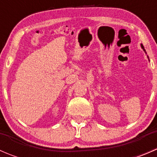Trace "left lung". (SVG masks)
Listing matches in <instances>:
<instances>
[{"instance_id": "1", "label": "left lung", "mask_w": 157, "mask_h": 157, "mask_svg": "<svg viewBox=\"0 0 157 157\" xmlns=\"http://www.w3.org/2000/svg\"><path fill=\"white\" fill-rule=\"evenodd\" d=\"M141 48L144 49V51L145 53H146V51H145V49H144V46H143V45H142V44H141ZM147 58H148V59H149V57H147Z\"/></svg>"}]
</instances>
